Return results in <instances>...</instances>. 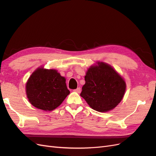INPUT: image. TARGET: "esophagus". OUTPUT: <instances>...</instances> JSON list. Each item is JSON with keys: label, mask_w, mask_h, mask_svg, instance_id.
Listing matches in <instances>:
<instances>
[{"label": "esophagus", "mask_w": 156, "mask_h": 156, "mask_svg": "<svg viewBox=\"0 0 156 156\" xmlns=\"http://www.w3.org/2000/svg\"><path fill=\"white\" fill-rule=\"evenodd\" d=\"M74 92H77V93H80L81 92V88H76V89H75L74 90H73Z\"/></svg>", "instance_id": "1"}]
</instances>
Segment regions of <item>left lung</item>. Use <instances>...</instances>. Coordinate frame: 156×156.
I'll use <instances>...</instances> for the list:
<instances>
[{"mask_svg": "<svg viewBox=\"0 0 156 156\" xmlns=\"http://www.w3.org/2000/svg\"><path fill=\"white\" fill-rule=\"evenodd\" d=\"M89 68L81 93L88 105L98 112L113 109L122 101L126 84L120 75L110 65L98 62Z\"/></svg>", "mask_w": 156, "mask_h": 156, "instance_id": "obj_1", "label": "left lung"}]
</instances>
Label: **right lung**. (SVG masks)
Listing matches in <instances>:
<instances>
[{
	"instance_id": "right-lung-1",
	"label": "right lung",
	"mask_w": 156,
	"mask_h": 156,
	"mask_svg": "<svg viewBox=\"0 0 156 156\" xmlns=\"http://www.w3.org/2000/svg\"><path fill=\"white\" fill-rule=\"evenodd\" d=\"M29 102L39 109L51 111L58 107L70 93L66 79L56 69L37 68L26 84Z\"/></svg>"
}]
</instances>
